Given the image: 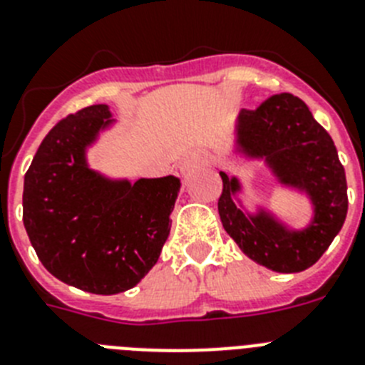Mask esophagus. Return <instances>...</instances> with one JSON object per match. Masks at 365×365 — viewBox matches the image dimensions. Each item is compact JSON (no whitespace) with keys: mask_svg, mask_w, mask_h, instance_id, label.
Listing matches in <instances>:
<instances>
[{"mask_svg":"<svg viewBox=\"0 0 365 365\" xmlns=\"http://www.w3.org/2000/svg\"><path fill=\"white\" fill-rule=\"evenodd\" d=\"M207 161H210L207 154H204V152H200V150H192V152L183 155L182 170L183 173H192V170H197V168L207 165Z\"/></svg>","mask_w":365,"mask_h":365,"instance_id":"1","label":"esophagus"}]
</instances>
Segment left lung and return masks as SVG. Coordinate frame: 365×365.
I'll return each mask as SVG.
<instances>
[{
	"label": "left lung",
	"mask_w": 365,
	"mask_h": 365,
	"mask_svg": "<svg viewBox=\"0 0 365 365\" xmlns=\"http://www.w3.org/2000/svg\"><path fill=\"white\" fill-rule=\"evenodd\" d=\"M237 143L250 158H265L282 183L310 195L314 220L292 232L272 217L245 215L232 195L235 178H222L219 215L222 226L250 259L277 272H301L329 249L347 217V180L338 150L301 98L282 93L258 109H243L237 120Z\"/></svg>",
	"instance_id": "obj_1"
}]
</instances>
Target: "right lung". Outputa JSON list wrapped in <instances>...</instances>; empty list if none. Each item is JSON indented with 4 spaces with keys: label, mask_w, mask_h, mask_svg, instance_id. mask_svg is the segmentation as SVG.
Segmentation results:
<instances>
[{
    "label": "right lung",
    "mask_w": 365,
    "mask_h": 365,
    "mask_svg": "<svg viewBox=\"0 0 365 365\" xmlns=\"http://www.w3.org/2000/svg\"><path fill=\"white\" fill-rule=\"evenodd\" d=\"M91 106L59 120L24 178V226L48 271L96 295L131 289L158 262L180 191L174 176L111 182L85 163V146L111 124Z\"/></svg>",
    "instance_id": "right-lung-1"
}]
</instances>
